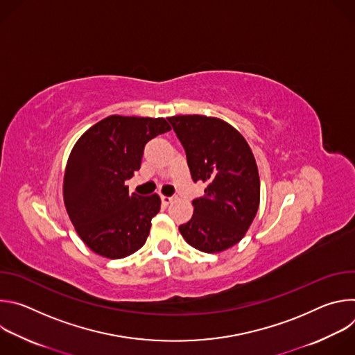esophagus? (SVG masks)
<instances>
[{
	"instance_id": "34e87169",
	"label": "esophagus",
	"mask_w": 355,
	"mask_h": 355,
	"mask_svg": "<svg viewBox=\"0 0 355 355\" xmlns=\"http://www.w3.org/2000/svg\"><path fill=\"white\" fill-rule=\"evenodd\" d=\"M174 200V196H166V195H162V202L164 205H168L171 204V202Z\"/></svg>"
}]
</instances>
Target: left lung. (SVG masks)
<instances>
[{
    "instance_id": "1",
    "label": "left lung",
    "mask_w": 355,
    "mask_h": 355,
    "mask_svg": "<svg viewBox=\"0 0 355 355\" xmlns=\"http://www.w3.org/2000/svg\"><path fill=\"white\" fill-rule=\"evenodd\" d=\"M182 143L192 180L207 184L192 200L193 215L180 233L193 248L220 252L237 244L260 205V175L243 135L223 119L205 115L167 118Z\"/></svg>"
}]
</instances>
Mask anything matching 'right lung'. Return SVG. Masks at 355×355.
Returning a JSON list of instances; mask_svg holds the SVG:
<instances>
[{
  "mask_svg": "<svg viewBox=\"0 0 355 355\" xmlns=\"http://www.w3.org/2000/svg\"><path fill=\"white\" fill-rule=\"evenodd\" d=\"M171 130L164 118L111 115L92 125L69 156L63 199L80 239L98 256L123 259L143 247L157 193H129L125 181L140 168L144 144Z\"/></svg>",
  "mask_w": 355,
  "mask_h": 355,
  "instance_id": "obj_1",
  "label": "right lung"
}]
</instances>
